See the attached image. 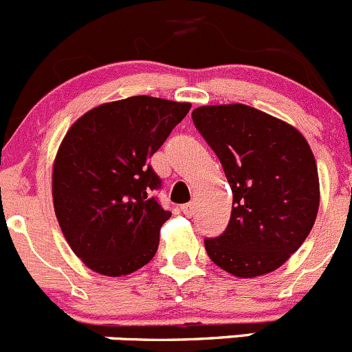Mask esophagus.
I'll list each match as a JSON object with an SVG mask.
<instances>
[{"label":"esophagus","instance_id":"34e87169","mask_svg":"<svg viewBox=\"0 0 352 352\" xmlns=\"http://www.w3.org/2000/svg\"><path fill=\"white\" fill-rule=\"evenodd\" d=\"M180 209H182L184 214L189 216V218L194 214V204H192V202H187V204H184Z\"/></svg>","mask_w":352,"mask_h":352}]
</instances>
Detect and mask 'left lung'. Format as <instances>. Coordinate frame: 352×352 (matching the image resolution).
I'll list each match as a JSON object with an SVG mask.
<instances>
[{
  "label": "left lung",
  "instance_id": "obj_1",
  "mask_svg": "<svg viewBox=\"0 0 352 352\" xmlns=\"http://www.w3.org/2000/svg\"><path fill=\"white\" fill-rule=\"evenodd\" d=\"M192 120L233 192L225 233L204 240L209 258L236 278L276 271L317 219L320 186L307 140L285 120L243 104L202 105Z\"/></svg>",
  "mask_w": 352,
  "mask_h": 352
}]
</instances>
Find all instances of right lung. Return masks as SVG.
Here are the masks:
<instances>
[{
	"label": "right lung",
	"mask_w": 352,
	"mask_h": 352,
	"mask_svg": "<svg viewBox=\"0 0 352 352\" xmlns=\"http://www.w3.org/2000/svg\"><path fill=\"white\" fill-rule=\"evenodd\" d=\"M190 104L138 97L88 110L66 133L52 168V199L71 250L102 276L131 274L155 257L172 216L153 197L150 158Z\"/></svg>",
	"instance_id": "add662e5"
}]
</instances>
